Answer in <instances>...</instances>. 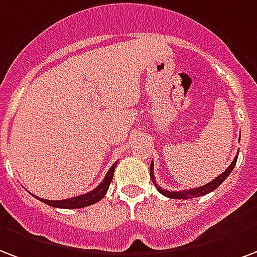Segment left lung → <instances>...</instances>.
Here are the masks:
<instances>
[{"label":"left lung","instance_id":"obj_1","mask_svg":"<svg viewBox=\"0 0 257 257\" xmlns=\"http://www.w3.org/2000/svg\"><path fill=\"white\" fill-rule=\"evenodd\" d=\"M240 142V140H238ZM236 162H237V155H236V158L233 159V162L230 163V166H229L226 170H225L221 175H218L215 179H213V181H210L209 183H206V185L201 186V187H195V189H189V190H182V191H168V190H163L162 187H159V186L156 185V181H155V176H154V162L151 163V167H150V175H151V179H152V182L155 183V186L158 187V191H159L160 194H163V195H166V197H168V198H174V199H190V198H195V197H201V195H205V194H209L210 191H213V190H215L218 186L222 183V182L226 179L229 176V174L232 172V170L234 168V166H236Z\"/></svg>","mask_w":257,"mask_h":257}]
</instances>
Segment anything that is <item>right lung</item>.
I'll list each match as a JSON object with an SVG mask.
<instances>
[{
    "label": "right lung",
    "mask_w": 257,
    "mask_h": 257,
    "mask_svg": "<svg viewBox=\"0 0 257 257\" xmlns=\"http://www.w3.org/2000/svg\"><path fill=\"white\" fill-rule=\"evenodd\" d=\"M115 166H117V162L111 166L110 170L106 172V175L103 178V181L101 182L93 191L82 194V195H78V197H74V198L62 199V201H48V199L39 198L36 195H33V197L39 199V201H42V202L47 203L48 206L60 207V209H79V207L90 206V205H93V203L101 201V199L105 197V194H106L107 189H109V185H110L111 179H113V174H114Z\"/></svg>",
    "instance_id": "1"
}]
</instances>
